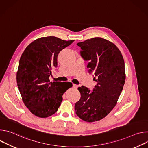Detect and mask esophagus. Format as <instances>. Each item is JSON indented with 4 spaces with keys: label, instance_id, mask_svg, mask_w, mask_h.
Wrapping results in <instances>:
<instances>
[{
    "label": "esophagus",
    "instance_id": "1",
    "mask_svg": "<svg viewBox=\"0 0 148 148\" xmlns=\"http://www.w3.org/2000/svg\"><path fill=\"white\" fill-rule=\"evenodd\" d=\"M73 86L74 88H77L78 87V85H77V84H73Z\"/></svg>",
    "mask_w": 148,
    "mask_h": 148
}]
</instances>
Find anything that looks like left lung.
<instances>
[{"label": "left lung", "instance_id": "left-lung-1", "mask_svg": "<svg viewBox=\"0 0 148 148\" xmlns=\"http://www.w3.org/2000/svg\"><path fill=\"white\" fill-rule=\"evenodd\" d=\"M77 45L97 83L92 91L84 86L78 88L81 98L75 111L83 121L93 122L105 118L116 104L125 81V62L118 48L107 40L95 37Z\"/></svg>", "mask_w": 148, "mask_h": 148}]
</instances>
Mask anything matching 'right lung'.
<instances>
[{
	"instance_id": "1",
	"label": "right lung",
	"mask_w": 148,
	"mask_h": 148,
	"mask_svg": "<svg viewBox=\"0 0 148 148\" xmlns=\"http://www.w3.org/2000/svg\"><path fill=\"white\" fill-rule=\"evenodd\" d=\"M73 41L54 36L41 37L31 43L20 58L16 75L18 88L26 107L38 117L55 114L62 95L73 86L71 82H50L49 77L51 70L57 67L58 53Z\"/></svg>"
}]
</instances>
